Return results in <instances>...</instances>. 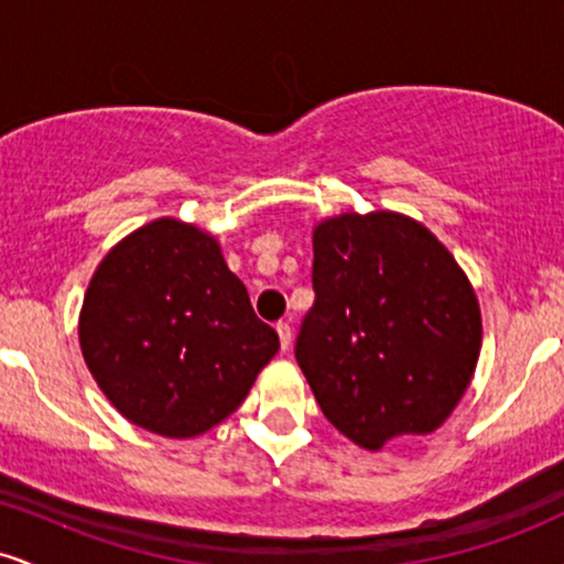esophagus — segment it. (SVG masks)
<instances>
[{
	"mask_svg": "<svg viewBox=\"0 0 564 564\" xmlns=\"http://www.w3.org/2000/svg\"><path fill=\"white\" fill-rule=\"evenodd\" d=\"M275 332H278V339H281V349H289V345H291V336H294V332H291V326L286 321H281L275 326Z\"/></svg>",
	"mask_w": 564,
	"mask_h": 564,
	"instance_id": "esophagus-1",
	"label": "esophagus"
}]
</instances>
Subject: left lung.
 <instances>
[{
  "label": "left lung",
  "instance_id": "left-lung-1",
  "mask_svg": "<svg viewBox=\"0 0 564 564\" xmlns=\"http://www.w3.org/2000/svg\"><path fill=\"white\" fill-rule=\"evenodd\" d=\"M313 257L296 364L323 416L366 451L432 435L462 403L482 347L462 264L424 223L392 209L321 219Z\"/></svg>",
  "mask_w": 564,
  "mask_h": 564
}]
</instances>
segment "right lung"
Here are the masks:
<instances>
[{
    "label": "right lung",
    "instance_id": "obj_1",
    "mask_svg": "<svg viewBox=\"0 0 564 564\" xmlns=\"http://www.w3.org/2000/svg\"><path fill=\"white\" fill-rule=\"evenodd\" d=\"M89 373L127 422L191 440L228 419L278 352L209 230L159 217L108 249L79 310Z\"/></svg>",
    "mask_w": 564,
    "mask_h": 564
}]
</instances>
